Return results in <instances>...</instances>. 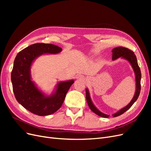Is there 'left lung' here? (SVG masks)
<instances>
[{
	"label": "left lung",
	"mask_w": 151,
	"mask_h": 151,
	"mask_svg": "<svg viewBox=\"0 0 151 151\" xmlns=\"http://www.w3.org/2000/svg\"><path fill=\"white\" fill-rule=\"evenodd\" d=\"M112 60H115L116 59L118 58H123L125 59L127 61H129L130 64L133 68L134 71L135 72V81H136V91L135 93L134 96L132 98L131 100V101L130 103L127 105L125 107L121 109L120 110L117 111L115 114L112 115L113 117H116L120 116L123 113H125L126 111H127L129 109L133 104L137 101V99L139 96L140 94V80H141V72L140 67L138 65L137 63V57L135 56V55L134 54V52H133L132 50L128 49L125 47H118L116 48H113L112 50ZM86 100H87V103H88L89 107L90 109L92 110L94 113L96 114L98 116H101L103 118H108L109 115H106L102 112L100 111L99 109H98L96 108L95 107L94 105L93 104L92 101H91V99L89 95V90L88 89H86Z\"/></svg>",
	"instance_id": "1"
}]
</instances>
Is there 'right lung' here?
Masks as SVG:
<instances>
[{"instance_id": "add662e5", "label": "right lung", "mask_w": 151, "mask_h": 151, "mask_svg": "<svg viewBox=\"0 0 151 151\" xmlns=\"http://www.w3.org/2000/svg\"><path fill=\"white\" fill-rule=\"evenodd\" d=\"M62 50L55 45L35 43L21 50L15 58L11 72L14 94L18 103L35 115L46 116L57 111L74 83L73 80L60 82L55 93L47 96L31 81V67L35 59L45 53L56 54Z\"/></svg>"}]
</instances>
